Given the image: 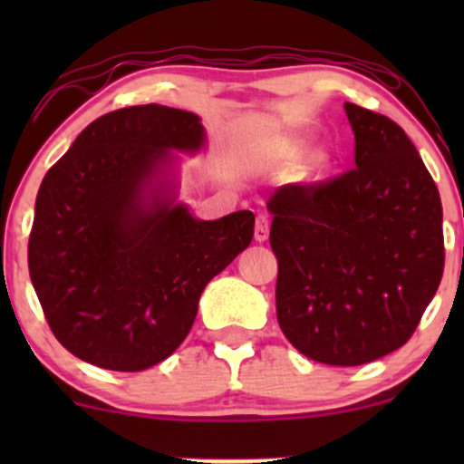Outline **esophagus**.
Here are the masks:
<instances>
[{"label": "esophagus", "mask_w": 464, "mask_h": 464, "mask_svg": "<svg viewBox=\"0 0 464 464\" xmlns=\"http://www.w3.org/2000/svg\"><path fill=\"white\" fill-rule=\"evenodd\" d=\"M270 233V220L266 214H259L257 220H255V239L257 242H266Z\"/></svg>", "instance_id": "esophagus-1"}]
</instances>
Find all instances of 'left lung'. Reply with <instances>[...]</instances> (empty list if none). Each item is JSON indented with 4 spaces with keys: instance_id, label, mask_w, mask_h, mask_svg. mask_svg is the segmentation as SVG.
Listing matches in <instances>:
<instances>
[{
    "instance_id": "left-lung-1",
    "label": "left lung",
    "mask_w": 464,
    "mask_h": 464,
    "mask_svg": "<svg viewBox=\"0 0 464 464\" xmlns=\"http://www.w3.org/2000/svg\"><path fill=\"white\" fill-rule=\"evenodd\" d=\"M355 168L268 198L276 321L310 360L360 366L412 338L445 266L443 207L391 117L344 104Z\"/></svg>"
}]
</instances>
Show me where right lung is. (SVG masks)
Instances as JSON below:
<instances>
[{"label":"right lung","mask_w":464,"mask_h":464,"mask_svg":"<svg viewBox=\"0 0 464 464\" xmlns=\"http://www.w3.org/2000/svg\"><path fill=\"white\" fill-rule=\"evenodd\" d=\"M200 120L159 104L92 121L47 169L28 242L30 279L52 334L109 371L150 369L179 349L205 285L253 239V211L196 220L146 189L169 150H198Z\"/></svg>","instance_id":"add662e5"}]
</instances>
